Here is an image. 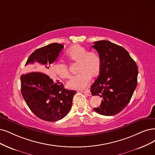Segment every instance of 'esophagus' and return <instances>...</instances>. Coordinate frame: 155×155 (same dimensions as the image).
<instances>
[{"label": "esophagus", "mask_w": 155, "mask_h": 155, "mask_svg": "<svg viewBox=\"0 0 155 155\" xmlns=\"http://www.w3.org/2000/svg\"><path fill=\"white\" fill-rule=\"evenodd\" d=\"M82 93L85 94H86L88 96H91V93L90 92V90H86V91H82Z\"/></svg>", "instance_id": "1"}]
</instances>
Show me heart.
I'll list each match as a JSON object with an SVG mask.
<instances>
[{"instance_id": "heart-1", "label": "heart", "mask_w": 155, "mask_h": 155, "mask_svg": "<svg viewBox=\"0 0 155 155\" xmlns=\"http://www.w3.org/2000/svg\"><path fill=\"white\" fill-rule=\"evenodd\" d=\"M68 58L73 62H78L79 74L72 77L67 82L69 88L83 89L91 82V76L94 77L99 74L101 61L99 55L94 51H88L79 45L72 46L66 51ZM53 71L61 78L70 77L68 66L64 62H56L53 64Z\"/></svg>"}]
</instances>
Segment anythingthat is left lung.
Here are the masks:
<instances>
[{
    "label": "left lung",
    "mask_w": 155,
    "mask_h": 155,
    "mask_svg": "<svg viewBox=\"0 0 155 155\" xmlns=\"http://www.w3.org/2000/svg\"><path fill=\"white\" fill-rule=\"evenodd\" d=\"M101 61L100 74L91 87L93 96L103 98L94 110L101 115L114 116L130 102L137 84L138 68L128 51L106 40L95 41Z\"/></svg>",
    "instance_id": "left-lung-1"
}]
</instances>
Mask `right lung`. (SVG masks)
Instances as JSON below:
<instances>
[{"instance_id": "obj_1", "label": "right lung", "mask_w": 155, "mask_h": 155, "mask_svg": "<svg viewBox=\"0 0 155 155\" xmlns=\"http://www.w3.org/2000/svg\"><path fill=\"white\" fill-rule=\"evenodd\" d=\"M64 46L51 43L36 50L29 56L25 66L28 71L20 77L21 93L31 110L47 121L64 118L72 106L76 91L67 90L58 81L54 82L45 72L58 57Z\"/></svg>"}]
</instances>
